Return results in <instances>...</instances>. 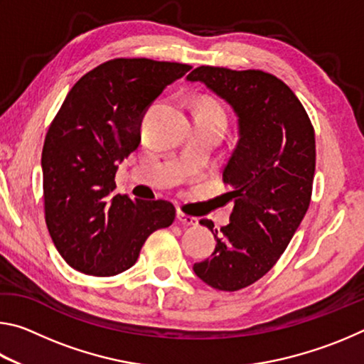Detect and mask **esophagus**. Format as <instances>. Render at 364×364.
<instances>
[{
    "instance_id": "obj_1",
    "label": "esophagus",
    "mask_w": 364,
    "mask_h": 364,
    "mask_svg": "<svg viewBox=\"0 0 364 364\" xmlns=\"http://www.w3.org/2000/svg\"><path fill=\"white\" fill-rule=\"evenodd\" d=\"M176 218H178V221H180V223L188 225V226L199 225V220H197L196 217H191V215H186V213H183V212H178L176 213Z\"/></svg>"
}]
</instances>
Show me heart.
I'll list each match as a JSON object with an SVG mask.
<instances>
[{
  "label": "heart",
  "mask_w": 364,
  "mask_h": 364,
  "mask_svg": "<svg viewBox=\"0 0 364 364\" xmlns=\"http://www.w3.org/2000/svg\"><path fill=\"white\" fill-rule=\"evenodd\" d=\"M197 114H210V115H220L225 117V109L221 107V104L215 100H204L199 104V109H197Z\"/></svg>",
  "instance_id": "b5f03b06"
}]
</instances>
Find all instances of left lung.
Listing matches in <instances>:
<instances>
[{
    "label": "left lung",
    "mask_w": 364,
    "mask_h": 364,
    "mask_svg": "<svg viewBox=\"0 0 364 364\" xmlns=\"http://www.w3.org/2000/svg\"><path fill=\"white\" fill-rule=\"evenodd\" d=\"M225 100L237 115L239 139L223 170L234 200L230 225L213 231L210 258L194 273L218 291L234 292L263 278L304 220L316 165L315 130L294 91L263 70L200 65L188 75Z\"/></svg>",
    "instance_id": "8db88e82"
}]
</instances>
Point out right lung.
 <instances>
[{"instance_id":"right-lung-1","label":"right lung","mask_w":364,"mask_h":364,"mask_svg":"<svg viewBox=\"0 0 364 364\" xmlns=\"http://www.w3.org/2000/svg\"><path fill=\"white\" fill-rule=\"evenodd\" d=\"M188 64L112 59L78 80L49 125L41 152L48 231L80 273L115 276L136 263L146 239L173 223L167 200L112 194L119 164L136 149L141 120Z\"/></svg>"}]
</instances>
